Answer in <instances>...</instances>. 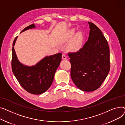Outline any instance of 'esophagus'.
I'll use <instances>...</instances> for the list:
<instances>
[{"label":"esophagus","instance_id":"esophagus-1","mask_svg":"<svg viewBox=\"0 0 125 125\" xmlns=\"http://www.w3.org/2000/svg\"><path fill=\"white\" fill-rule=\"evenodd\" d=\"M62 58L63 60H66L67 59V56H66L64 54H63L62 55Z\"/></svg>","mask_w":125,"mask_h":125}]
</instances>
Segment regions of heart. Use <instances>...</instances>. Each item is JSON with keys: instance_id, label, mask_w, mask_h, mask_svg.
<instances>
[{"instance_id": "b5f03b06", "label": "heart", "mask_w": 125, "mask_h": 125, "mask_svg": "<svg viewBox=\"0 0 125 125\" xmlns=\"http://www.w3.org/2000/svg\"><path fill=\"white\" fill-rule=\"evenodd\" d=\"M84 35L82 32L76 33L74 29L69 30L64 37V42H70L69 50L73 52H77L82 48L84 42Z\"/></svg>"}]
</instances>
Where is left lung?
I'll return each mask as SVG.
<instances>
[{"mask_svg":"<svg viewBox=\"0 0 125 125\" xmlns=\"http://www.w3.org/2000/svg\"><path fill=\"white\" fill-rule=\"evenodd\" d=\"M88 40L75 53H68L71 63V76L76 86L86 92L97 89L110 70L109 49L100 29L88 22Z\"/></svg>","mask_w":125,"mask_h":125,"instance_id":"left-lung-1","label":"left lung"}]
</instances>
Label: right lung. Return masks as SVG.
Here are the masks:
<instances>
[{"label":"right lung","mask_w":125,"mask_h":125,"mask_svg":"<svg viewBox=\"0 0 125 125\" xmlns=\"http://www.w3.org/2000/svg\"><path fill=\"white\" fill-rule=\"evenodd\" d=\"M36 28L34 24L25 28L21 33ZM18 36L14 39L12 48V71L21 86L27 92L38 95L46 91L52 84L55 73L62 61V54L58 53L44 57L32 66L21 63L17 57L14 46Z\"/></svg>","instance_id":"1"}]
</instances>
